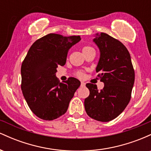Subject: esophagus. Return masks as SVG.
<instances>
[{"mask_svg":"<svg viewBox=\"0 0 151 151\" xmlns=\"http://www.w3.org/2000/svg\"><path fill=\"white\" fill-rule=\"evenodd\" d=\"M81 86H85V83H84V81H81Z\"/></svg>","mask_w":151,"mask_h":151,"instance_id":"obj_1","label":"esophagus"}]
</instances>
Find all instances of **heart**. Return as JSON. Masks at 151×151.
<instances>
[{"label":"heart","instance_id":"heart-1","mask_svg":"<svg viewBox=\"0 0 151 151\" xmlns=\"http://www.w3.org/2000/svg\"><path fill=\"white\" fill-rule=\"evenodd\" d=\"M81 50H82V52H83V53H84V55H85L86 53L88 52L91 51V50H92L93 49L92 47H91L88 46V45H85V46L83 47L82 49H81ZM75 75L79 78H83V77H84V72H83V71L79 70V71H77V72H75Z\"/></svg>","mask_w":151,"mask_h":151}]
</instances>
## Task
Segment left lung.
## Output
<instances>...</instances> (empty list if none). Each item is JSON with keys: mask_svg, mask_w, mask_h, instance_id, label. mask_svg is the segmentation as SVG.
Segmentation results:
<instances>
[{"mask_svg": "<svg viewBox=\"0 0 151 151\" xmlns=\"http://www.w3.org/2000/svg\"><path fill=\"white\" fill-rule=\"evenodd\" d=\"M100 50L96 72L103 89L88 83L89 96L84 99V108L91 119L108 122L122 113L129 103L134 84L135 72L127 48L117 39L101 32L93 39Z\"/></svg>", "mask_w": 151, "mask_h": 151, "instance_id": "left-lung-1", "label": "left lung"}]
</instances>
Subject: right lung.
<instances>
[{
  "instance_id": "1",
  "label": "right lung",
  "mask_w": 151,
  "mask_h": 151,
  "mask_svg": "<svg viewBox=\"0 0 151 151\" xmlns=\"http://www.w3.org/2000/svg\"><path fill=\"white\" fill-rule=\"evenodd\" d=\"M80 36L65 37L50 33L37 40L27 52L21 66V89L35 115L46 121L66 113L81 82L74 77L60 82L55 74L64 66L70 48Z\"/></svg>"
}]
</instances>
